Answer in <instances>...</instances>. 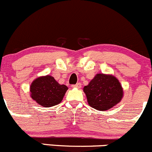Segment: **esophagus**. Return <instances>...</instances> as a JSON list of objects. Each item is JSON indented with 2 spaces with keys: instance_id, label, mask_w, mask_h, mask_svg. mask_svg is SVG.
<instances>
[{
  "instance_id": "34e87169",
  "label": "esophagus",
  "mask_w": 152,
  "mask_h": 152,
  "mask_svg": "<svg viewBox=\"0 0 152 152\" xmlns=\"http://www.w3.org/2000/svg\"><path fill=\"white\" fill-rule=\"evenodd\" d=\"M72 86L74 87V88H80L81 87V83H77L75 84V85H72Z\"/></svg>"
}]
</instances>
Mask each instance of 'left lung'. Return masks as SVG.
I'll list each match as a JSON object with an SVG mask.
<instances>
[{
	"mask_svg": "<svg viewBox=\"0 0 152 152\" xmlns=\"http://www.w3.org/2000/svg\"><path fill=\"white\" fill-rule=\"evenodd\" d=\"M87 100L97 110L106 111L118 104L124 94L122 86L112 75L97 74L83 88Z\"/></svg>",
	"mask_w": 152,
	"mask_h": 152,
	"instance_id": "left-lung-1",
	"label": "left lung"
}]
</instances>
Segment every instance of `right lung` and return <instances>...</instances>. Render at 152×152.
<instances>
[{"instance_id":"1","label":"right lung","mask_w":152,"mask_h":152,"mask_svg":"<svg viewBox=\"0 0 152 152\" xmlns=\"http://www.w3.org/2000/svg\"><path fill=\"white\" fill-rule=\"evenodd\" d=\"M68 87L61 85L52 76L40 77L30 86L31 97L43 107H51L62 101Z\"/></svg>"}]
</instances>
